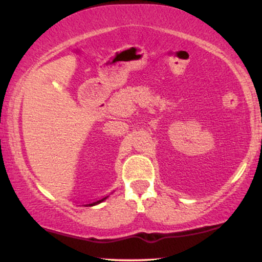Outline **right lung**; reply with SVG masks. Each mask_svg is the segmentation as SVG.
<instances>
[{
  "mask_svg": "<svg viewBox=\"0 0 262 262\" xmlns=\"http://www.w3.org/2000/svg\"><path fill=\"white\" fill-rule=\"evenodd\" d=\"M106 198H107V197H103V198H101V200L96 201V202H92V203H90V204H89V206H95V204H98V203H101V202H102V201H104V200H106Z\"/></svg>",
  "mask_w": 262,
  "mask_h": 262,
  "instance_id": "1",
  "label": "right lung"
}]
</instances>
